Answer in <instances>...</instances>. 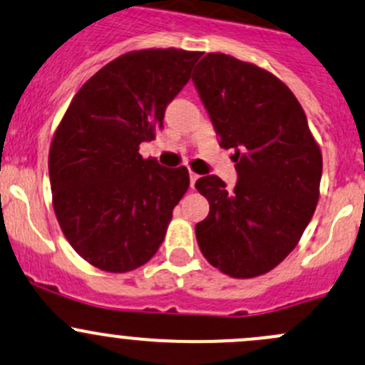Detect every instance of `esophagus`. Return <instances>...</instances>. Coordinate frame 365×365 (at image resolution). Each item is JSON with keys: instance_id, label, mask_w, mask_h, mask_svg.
Here are the masks:
<instances>
[{"instance_id": "esophagus-1", "label": "esophagus", "mask_w": 365, "mask_h": 365, "mask_svg": "<svg viewBox=\"0 0 365 365\" xmlns=\"http://www.w3.org/2000/svg\"><path fill=\"white\" fill-rule=\"evenodd\" d=\"M197 178H199V175H195V173L190 171V187H192V189H194L195 182H197Z\"/></svg>"}]
</instances>
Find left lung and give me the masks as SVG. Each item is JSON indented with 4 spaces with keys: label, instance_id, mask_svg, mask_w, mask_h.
Listing matches in <instances>:
<instances>
[{
    "label": "left lung",
    "instance_id": "8db88e82",
    "mask_svg": "<svg viewBox=\"0 0 365 365\" xmlns=\"http://www.w3.org/2000/svg\"><path fill=\"white\" fill-rule=\"evenodd\" d=\"M192 82L218 143L234 148L237 182H195L210 213L195 225L210 264L232 278L271 271L294 250L320 195L322 153L292 91L273 73L206 53Z\"/></svg>",
    "mask_w": 365,
    "mask_h": 365
}]
</instances>
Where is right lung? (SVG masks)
<instances>
[{
    "mask_svg": "<svg viewBox=\"0 0 365 365\" xmlns=\"http://www.w3.org/2000/svg\"><path fill=\"white\" fill-rule=\"evenodd\" d=\"M201 52L147 48L101 68L75 94L48 153L53 212L82 259L128 273L155 255L189 189L185 166L143 159Z\"/></svg>",
    "mask_w": 365,
    "mask_h": 365,
    "instance_id": "obj_1",
    "label": "right lung"
}]
</instances>
